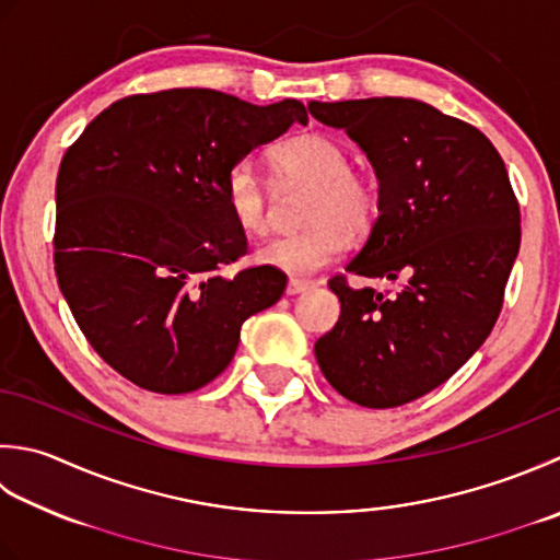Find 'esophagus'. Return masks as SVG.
<instances>
[{
	"instance_id": "1",
	"label": "esophagus",
	"mask_w": 560,
	"mask_h": 560,
	"mask_svg": "<svg viewBox=\"0 0 560 560\" xmlns=\"http://www.w3.org/2000/svg\"><path fill=\"white\" fill-rule=\"evenodd\" d=\"M311 287H313L311 281H303V279H289V283H287V293H289V295H295V293L308 291Z\"/></svg>"
}]
</instances>
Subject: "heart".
<instances>
[{
    "label": "heart",
    "instance_id": "b5f03b06",
    "mask_svg": "<svg viewBox=\"0 0 560 560\" xmlns=\"http://www.w3.org/2000/svg\"><path fill=\"white\" fill-rule=\"evenodd\" d=\"M273 170L281 182L313 186L303 211V233L277 237L257 249V261L291 277H308L342 255L349 235L369 233L381 213L378 186L366 174L352 170L342 142L325 133H301L273 150ZM223 201L228 213L247 235L269 230L267 186L255 164L240 160L223 177Z\"/></svg>",
    "mask_w": 560,
    "mask_h": 560
}]
</instances>
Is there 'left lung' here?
I'll list each match as a JSON object with an SVG mask.
<instances>
[{
	"mask_svg": "<svg viewBox=\"0 0 560 560\" xmlns=\"http://www.w3.org/2000/svg\"><path fill=\"white\" fill-rule=\"evenodd\" d=\"M374 164L378 221L347 271L400 281L396 295L330 287L342 313L315 342L330 386L364 408H398L452 378L495 325L520 252V203L495 145L418 98L311 102Z\"/></svg>",
	"mask_w": 560,
	"mask_h": 560,
	"instance_id": "left-lung-1",
	"label": "left lung"
}]
</instances>
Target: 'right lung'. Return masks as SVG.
<instances>
[{"instance_id":"1","label":"right lung","mask_w":560,"mask_h":560,"mask_svg":"<svg viewBox=\"0 0 560 560\" xmlns=\"http://www.w3.org/2000/svg\"><path fill=\"white\" fill-rule=\"evenodd\" d=\"M308 124L295 98L255 106L215 90L118 98L65 152L55 184V277L86 342L152 393H189L233 361L240 327L287 289L247 267L223 201L230 164Z\"/></svg>"}]
</instances>
